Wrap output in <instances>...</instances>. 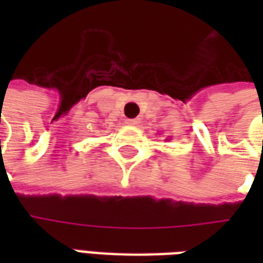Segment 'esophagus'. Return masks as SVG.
<instances>
[{"label": "esophagus", "instance_id": "esophagus-1", "mask_svg": "<svg viewBox=\"0 0 263 263\" xmlns=\"http://www.w3.org/2000/svg\"><path fill=\"white\" fill-rule=\"evenodd\" d=\"M126 124L132 126H138L141 124V120L139 118H134V120H126Z\"/></svg>", "mask_w": 263, "mask_h": 263}]
</instances>
